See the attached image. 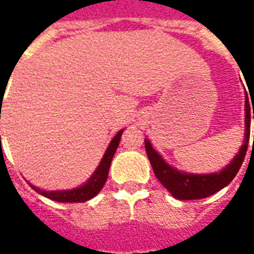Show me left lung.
<instances>
[{
    "instance_id": "left-lung-1",
    "label": "left lung",
    "mask_w": 254,
    "mask_h": 254,
    "mask_svg": "<svg viewBox=\"0 0 254 254\" xmlns=\"http://www.w3.org/2000/svg\"><path fill=\"white\" fill-rule=\"evenodd\" d=\"M252 100V96H250ZM254 109V113H251V109ZM246 140L245 144L242 145L239 154L232 160L229 165L225 170L219 171L216 174H208V175H196V174H187L181 172L170 167L167 162L161 158V155L152 148L151 142L145 140V151L148 155V160L151 162L152 170L155 177L161 182L162 185L170 190L174 198L181 200H192V199H202L216 193L218 190L225 188L229 185L232 180L236 177L238 171L240 170L245 155L248 152V144H249L250 137V117L253 116L254 119V106L249 103V97L246 94ZM254 147V138H253Z\"/></svg>"
}]
</instances>
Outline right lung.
Returning a JSON list of instances; mask_svg holds the SVG:
<instances>
[{
    "label": "right lung",
    "mask_w": 254,
    "mask_h": 254,
    "mask_svg": "<svg viewBox=\"0 0 254 254\" xmlns=\"http://www.w3.org/2000/svg\"><path fill=\"white\" fill-rule=\"evenodd\" d=\"M122 134L123 131H119L117 135L113 138L109 148H107V151H106L104 157H103L100 165L97 167V170L92 175V178L87 181V184H84L83 187L72 190H51V192L41 190L39 188H35V187H32V188L36 192H39L41 195H44V196L49 198V199L56 200V202H86V200L92 199L93 196H96L100 192L103 185L106 184L107 175H109V168H110V164H112L113 157H114V152H116L117 147H119Z\"/></svg>",
    "instance_id": "obj_1"
}]
</instances>
